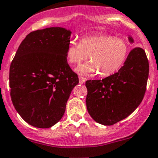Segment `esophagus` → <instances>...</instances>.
<instances>
[{
    "mask_svg": "<svg viewBox=\"0 0 158 158\" xmlns=\"http://www.w3.org/2000/svg\"><path fill=\"white\" fill-rule=\"evenodd\" d=\"M79 83H80V84H83V83H84L85 81H86V78L83 77V76H79Z\"/></svg>",
    "mask_w": 158,
    "mask_h": 158,
    "instance_id": "34e87169",
    "label": "esophagus"
}]
</instances>
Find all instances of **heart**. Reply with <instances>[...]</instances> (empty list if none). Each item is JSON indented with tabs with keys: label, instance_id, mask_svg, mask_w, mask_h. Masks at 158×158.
<instances>
[{
	"label": "heart",
	"instance_id": "obj_1",
	"mask_svg": "<svg viewBox=\"0 0 158 158\" xmlns=\"http://www.w3.org/2000/svg\"><path fill=\"white\" fill-rule=\"evenodd\" d=\"M130 53L128 42L111 35L84 36L80 43L69 42L66 51L68 61L79 64L90 58V61L79 66L76 71L80 75L98 73L106 77L114 74L126 62Z\"/></svg>",
	"mask_w": 158,
	"mask_h": 158
}]
</instances>
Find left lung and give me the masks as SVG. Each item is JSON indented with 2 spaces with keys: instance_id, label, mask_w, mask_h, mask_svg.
<instances>
[{
  "instance_id": "left-lung-1",
  "label": "left lung",
  "mask_w": 158,
  "mask_h": 158,
  "mask_svg": "<svg viewBox=\"0 0 158 158\" xmlns=\"http://www.w3.org/2000/svg\"><path fill=\"white\" fill-rule=\"evenodd\" d=\"M130 43L134 42L129 36ZM149 76V61L145 51H130L118 72L102 80H87V109L96 123L111 126L128 117L145 95Z\"/></svg>"
}]
</instances>
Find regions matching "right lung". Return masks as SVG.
Returning <instances> with one entry per match:
<instances>
[{
	"mask_svg": "<svg viewBox=\"0 0 158 158\" xmlns=\"http://www.w3.org/2000/svg\"><path fill=\"white\" fill-rule=\"evenodd\" d=\"M71 34L60 27L31 31L11 63L12 102L20 117L32 127L49 128L58 123L71 90L79 83L66 56Z\"/></svg>",
	"mask_w": 158,
	"mask_h": 158,
	"instance_id": "1",
	"label": "right lung"
}]
</instances>
